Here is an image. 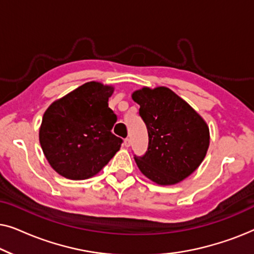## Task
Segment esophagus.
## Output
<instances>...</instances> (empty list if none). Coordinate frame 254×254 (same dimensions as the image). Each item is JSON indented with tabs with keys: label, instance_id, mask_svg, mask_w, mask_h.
I'll use <instances>...</instances> for the list:
<instances>
[{
	"label": "esophagus",
	"instance_id": "esophagus-1",
	"mask_svg": "<svg viewBox=\"0 0 254 254\" xmlns=\"http://www.w3.org/2000/svg\"><path fill=\"white\" fill-rule=\"evenodd\" d=\"M124 144L126 145V147L128 148V147H130V144H131V140L129 137H127V138H125V142H124Z\"/></svg>",
	"mask_w": 254,
	"mask_h": 254
}]
</instances>
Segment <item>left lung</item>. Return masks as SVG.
Masks as SVG:
<instances>
[{
	"instance_id": "obj_1",
	"label": "left lung",
	"mask_w": 254,
	"mask_h": 254,
	"mask_svg": "<svg viewBox=\"0 0 254 254\" xmlns=\"http://www.w3.org/2000/svg\"><path fill=\"white\" fill-rule=\"evenodd\" d=\"M131 98L140 105L138 113L149 136L145 154L134 156L140 171L158 185H173L187 178L207 154V124L165 86L137 90Z\"/></svg>"
}]
</instances>
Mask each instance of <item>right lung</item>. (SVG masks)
<instances>
[{"label":"right lung","instance_id":"right-lung-1","mask_svg":"<svg viewBox=\"0 0 254 254\" xmlns=\"http://www.w3.org/2000/svg\"><path fill=\"white\" fill-rule=\"evenodd\" d=\"M113 90L88 82L46 110L39 141L59 175L71 180L91 178L119 151L123 138L111 131L117 123V114L109 107Z\"/></svg>","mask_w":254,"mask_h":254}]
</instances>
